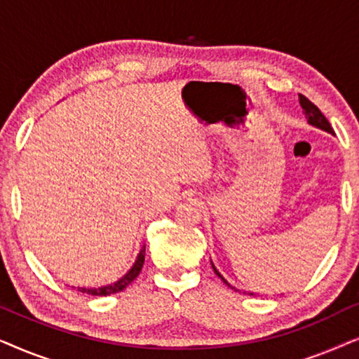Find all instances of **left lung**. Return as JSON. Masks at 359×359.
Returning a JSON list of instances; mask_svg holds the SVG:
<instances>
[{
  "instance_id": "8db88e82",
  "label": "left lung",
  "mask_w": 359,
  "mask_h": 359,
  "mask_svg": "<svg viewBox=\"0 0 359 359\" xmlns=\"http://www.w3.org/2000/svg\"><path fill=\"white\" fill-rule=\"evenodd\" d=\"M299 102H301V106H302V109H304V114H306V119H307V122L311 126H316V127H318V129H322V130H325V132H330V134H333V129H332V126H330V122L327 121V117L322 114L320 112V109H318V107L313 104L312 101H309L306 96H302V95H299ZM212 268H214V273L217 274V276L222 279V281L227 284L229 287H232L230 286V284L227 283V279H224V276L222 274H220L219 271H217V268L214 266L212 264ZM232 289H235V287H232Z\"/></svg>"
}]
</instances>
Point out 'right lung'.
Returning <instances> with one entry per match:
<instances>
[{
	"label": "right lung",
	"instance_id": "obj_1",
	"mask_svg": "<svg viewBox=\"0 0 359 359\" xmlns=\"http://www.w3.org/2000/svg\"><path fill=\"white\" fill-rule=\"evenodd\" d=\"M144 262H145V245L142 247L139 257H137L135 263H134V266H132L129 271H127L124 276L119 279V281L107 284V286H101V287H90V289L78 287V291L91 294V296H111V294L121 292L122 289H126L137 276H139V273L142 271V266H144Z\"/></svg>",
	"mask_w": 359,
	"mask_h": 359
}]
</instances>
